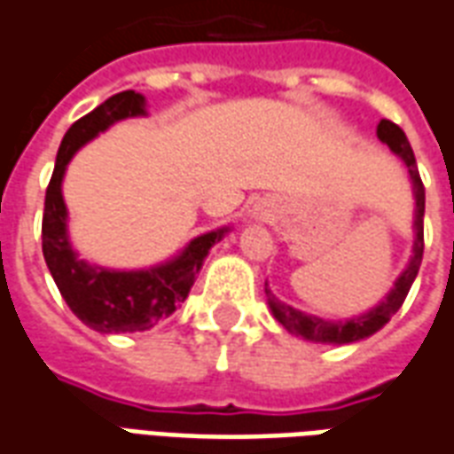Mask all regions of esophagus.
Listing matches in <instances>:
<instances>
[{
    "mask_svg": "<svg viewBox=\"0 0 454 454\" xmlns=\"http://www.w3.org/2000/svg\"><path fill=\"white\" fill-rule=\"evenodd\" d=\"M255 214H258V216L262 218V208H255Z\"/></svg>",
    "mask_w": 454,
    "mask_h": 454,
    "instance_id": "obj_1",
    "label": "esophagus"
}]
</instances>
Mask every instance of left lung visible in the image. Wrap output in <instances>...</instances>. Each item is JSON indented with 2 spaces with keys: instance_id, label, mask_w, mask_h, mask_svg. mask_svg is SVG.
Wrapping results in <instances>:
<instances>
[{
  "instance_id": "8db88e82",
  "label": "left lung",
  "mask_w": 454,
  "mask_h": 454,
  "mask_svg": "<svg viewBox=\"0 0 454 454\" xmlns=\"http://www.w3.org/2000/svg\"><path fill=\"white\" fill-rule=\"evenodd\" d=\"M376 135L381 139L383 145H388V150L401 157L408 167L411 174V184H413V196H415V211H413V255L408 260V265L403 272L395 278L393 287L388 294L383 297L381 302L376 307H371L369 312H364L359 317H348V319H325V317L307 315L302 309H294L293 304L282 302L272 294L270 287H265L268 294V304H270L272 317L280 322L290 334L294 337H302L307 341H315V344H354L361 339H369L371 334H376L379 329L388 325L401 304H403L405 294L413 285L415 275L420 270V260H423V216H426V189L420 182V174L415 167V154L411 150V142L405 137V132L391 120H381Z\"/></svg>"
}]
</instances>
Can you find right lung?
<instances>
[{
	"label": "right lung",
	"instance_id": "1",
	"mask_svg": "<svg viewBox=\"0 0 454 454\" xmlns=\"http://www.w3.org/2000/svg\"><path fill=\"white\" fill-rule=\"evenodd\" d=\"M147 115L145 95L135 90L107 98L93 113L73 122L63 135L61 147L56 154V167L46 189L43 204V258L59 293L63 294L71 312L85 326L100 334H129L147 332L169 317L189 297L196 275L204 265L208 250L223 240L231 226L208 231L192 238L174 258L137 268V270H117L95 265L78 255L68 236V208L63 201V176L73 154L95 139L100 132L113 128L120 120Z\"/></svg>",
	"mask_w": 454,
	"mask_h": 454
}]
</instances>
